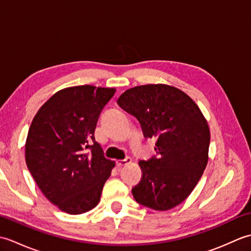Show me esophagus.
I'll return each mask as SVG.
<instances>
[{"mask_svg":"<svg viewBox=\"0 0 251 251\" xmlns=\"http://www.w3.org/2000/svg\"><path fill=\"white\" fill-rule=\"evenodd\" d=\"M129 163H131V158H130V157H126L125 159H120V161H117V162H116L117 166H120V167H122V166H125V165L129 164Z\"/></svg>","mask_w":251,"mask_h":251,"instance_id":"esophagus-1","label":"esophagus"}]
</instances>
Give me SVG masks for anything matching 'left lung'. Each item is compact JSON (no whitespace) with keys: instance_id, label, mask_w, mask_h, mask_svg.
I'll use <instances>...</instances> for the list:
<instances>
[{"instance_id":"8db88e82","label":"left lung","mask_w":251,"mask_h":251,"mask_svg":"<svg viewBox=\"0 0 251 251\" xmlns=\"http://www.w3.org/2000/svg\"><path fill=\"white\" fill-rule=\"evenodd\" d=\"M139 121L146 138H156L157 156L140 161V182L131 192L139 204L165 211L181 204L199 182L208 162L210 131L193 99L179 88L148 84L117 99Z\"/></svg>"}]
</instances>
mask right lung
<instances>
[{
  "instance_id": "add662e5",
  "label": "right lung",
  "mask_w": 251,
  "mask_h": 251,
  "mask_svg": "<svg viewBox=\"0 0 251 251\" xmlns=\"http://www.w3.org/2000/svg\"><path fill=\"white\" fill-rule=\"evenodd\" d=\"M115 90L92 85L63 88L31 123L26 166L46 199L67 214H84L97 206L115 166L95 140L99 115Z\"/></svg>"
}]
</instances>
